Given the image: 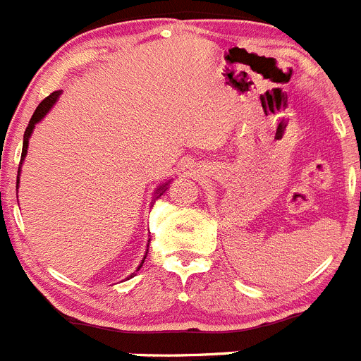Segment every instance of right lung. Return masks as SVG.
<instances>
[{
  "instance_id": "add662e5",
  "label": "right lung",
  "mask_w": 361,
  "mask_h": 361,
  "mask_svg": "<svg viewBox=\"0 0 361 361\" xmlns=\"http://www.w3.org/2000/svg\"><path fill=\"white\" fill-rule=\"evenodd\" d=\"M60 94H61V90H56V92H53V94H51V95H47V97L44 99V101L40 102L39 106H37L35 113H33L32 120H30L28 127H26V131H24V140H23V154H20V164H19V171H17V188H19L20 166H23V161H24V157H26V154H28V143H30V138H32V133H33V129H35V126H37V123H39L40 120H42L44 116L47 115V113H49V109L53 108L54 104H56V101H58V97H60ZM170 183H171V180H166V183H163V184H161V186H157V190L154 191V202H156L157 198H159L161 195H163L164 191L168 190V186H170ZM149 243H150V239H149ZM147 253H149V250H147ZM147 253H145V255H143V260H142V262H140V266L136 267V271H140V267L143 266V262H145V257H147ZM135 274H136V273H131V276H127V280H129V278H133V276H135Z\"/></svg>"
}]
</instances>
